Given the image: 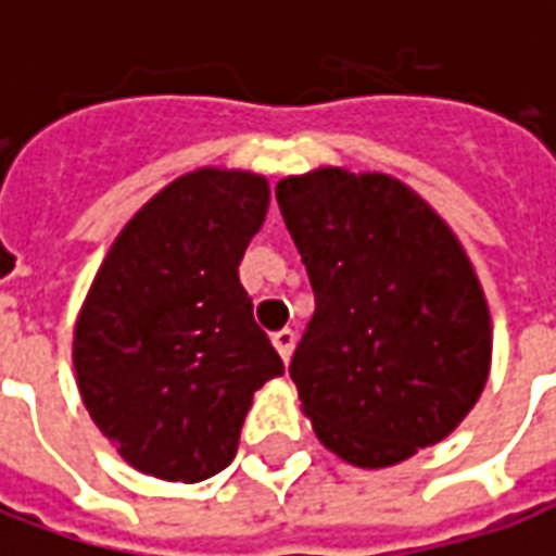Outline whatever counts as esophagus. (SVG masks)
Masks as SVG:
<instances>
[{
    "instance_id": "esophagus-1",
    "label": "esophagus",
    "mask_w": 556,
    "mask_h": 556,
    "mask_svg": "<svg viewBox=\"0 0 556 556\" xmlns=\"http://www.w3.org/2000/svg\"><path fill=\"white\" fill-rule=\"evenodd\" d=\"M270 342H274V349L279 351V357L289 363L291 351H294V330H289V327H286V330H277V333L270 337Z\"/></svg>"
}]
</instances>
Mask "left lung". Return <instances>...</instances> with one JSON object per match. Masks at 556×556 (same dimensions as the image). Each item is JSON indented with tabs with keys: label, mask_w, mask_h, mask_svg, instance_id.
Instances as JSON below:
<instances>
[{
	"label": "left lung",
	"mask_w": 556,
	"mask_h": 556,
	"mask_svg": "<svg viewBox=\"0 0 556 556\" xmlns=\"http://www.w3.org/2000/svg\"><path fill=\"white\" fill-rule=\"evenodd\" d=\"M277 202L315 291L289 366L315 438L366 470L441 443L482 396L494 342L458 235L384 172L318 166Z\"/></svg>",
	"instance_id": "1"
}]
</instances>
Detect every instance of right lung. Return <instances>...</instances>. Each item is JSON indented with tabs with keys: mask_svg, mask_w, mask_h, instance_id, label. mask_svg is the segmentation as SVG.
<instances>
[{
	"mask_svg": "<svg viewBox=\"0 0 556 556\" xmlns=\"http://www.w3.org/2000/svg\"><path fill=\"white\" fill-rule=\"evenodd\" d=\"M267 205L258 172H187L127 219L86 291L74 325L79 396L146 477L219 473L253 393L282 375L238 277Z\"/></svg>",
	"mask_w": 556,
	"mask_h": 556,
	"instance_id": "add662e5",
	"label": "right lung"
}]
</instances>
